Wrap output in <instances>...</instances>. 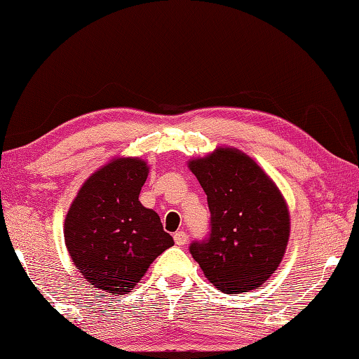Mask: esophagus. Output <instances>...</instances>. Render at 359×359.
<instances>
[{
	"mask_svg": "<svg viewBox=\"0 0 359 359\" xmlns=\"http://www.w3.org/2000/svg\"><path fill=\"white\" fill-rule=\"evenodd\" d=\"M187 241H188V236H187L185 231H182V230L175 231V233H174V243L175 244L184 245V244H187Z\"/></svg>",
	"mask_w": 359,
	"mask_h": 359,
	"instance_id": "34e87169",
	"label": "esophagus"
}]
</instances>
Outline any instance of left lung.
Returning a JSON list of instances; mask_svg holds the SVG:
<instances>
[{"label":"left lung","instance_id":"obj_1","mask_svg":"<svg viewBox=\"0 0 359 359\" xmlns=\"http://www.w3.org/2000/svg\"><path fill=\"white\" fill-rule=\"evenodd\" d=\"M188 168L207 194L210 236L189 245L208 282L226 294L258 290L282 263L291 219L282 191L236 147H216Z\"/></svg>","mask_w":359,"mask_h":359}]
</instances>
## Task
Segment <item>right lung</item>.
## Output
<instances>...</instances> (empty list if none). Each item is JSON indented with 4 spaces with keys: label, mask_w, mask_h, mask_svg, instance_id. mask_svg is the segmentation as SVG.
<instances>
[{
    "label": "right lung",
    "mask_w": 359,
    "mask_h": 359,
    "mask_svg": "<svg viewBox=\"0 0 359 359\" xmlns=\"http://www.w3.org/2000/svg\"><path fill=\"white\" fill-rule=\"evenodd\" d=\"M147 161L115 157L83 182L63 224L68 254L97 290L124 296L174 244L160 216L138 201Z\"/></svg>",
    "instance_id": "obj_1"
}]
</instances>
